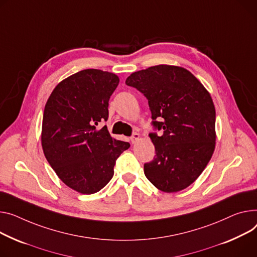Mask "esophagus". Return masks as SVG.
Returning <instances> with one entry per match:
<instances>
[{
	"label": "esophagus",
	"mask_w": 257,
	"mask_h": 257,
	"mask_svg": "<svg viewBox=\"0 0 257 257\" xmlns=\"http://www.w3.org/2000/svg\"><path fill=\"white\" fill-rule=\"evenodd\" d=\"M140 138H141V135L139 134V133H133L132 134V136H131V138H130V141H131V143L132 144H135L136 142H138L139 140H140Z\"/></svg>",
	"instance_id": "34e87169"
}]
</instances>
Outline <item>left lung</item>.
<instances>
[{
	"mask_svg": "<svg viewBox=\"0 0 257 257\" xmlns=\"http://www.w3.org/2000/svg\"><path fill=\"white\" fill-rule=\"evenodd\" d=\"M126 84L148 99L149 134L156 155L145 163L147 179L167 193L190 186L203 172L215 150L216 111L209 92L185 68L158 65L132 73Z\"/></svg>",
	"mask_w": 257,
	"mask_h": 257,
	"instance_id": "8db88e82",
	"label": "left lung"
}]
</instances>
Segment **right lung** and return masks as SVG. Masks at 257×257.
Here are the masks:
<instances>
[{
	"instance_id": "add662e5",
	"label": "right lung",
	"mask_w": 257,
	"mask_h": 257,
	"mask_svg": "<svg viewBox=\"0 0 257 257\" xmlns=\"http://www.w3.org/2000/svg\"><path fill=\"white\" fill-rule=\"evenodd\" d=\"M118 77L98 69L81 70L62 80L44 108L41 143L44 155L63 183L93 194L112 178L115 161L129 143L111 138L108 101Z\"/></svg>"
}]
</instances>
